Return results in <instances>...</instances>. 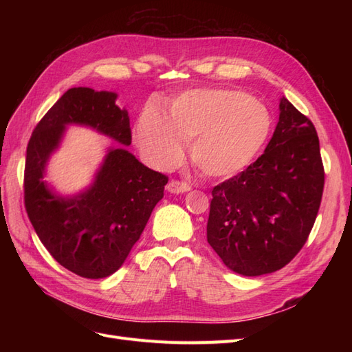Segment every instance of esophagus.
Returning a JSON list of instances; mask_svg holds the SVG:
<instances>
[{
  "mask_svg": "<svg viewBox=\"0 0 352 352\" xmlns=\"http://www.w3.org/2000/svg\"><path fill=\"white\" fill-rule=\"evenodd\" d=\"M190 189V186L186 182H180V180H172V182H168L167 185V190L170 194H184L188 192Z\"/></svg>",
  "mask_w": 352,
  "mask_h": 352,
  "instance_id": "obj_1",
  "label": "esophagus"
}]
</instances>
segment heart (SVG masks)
<instances>
[{
    "mask_svg": "<svg viewBox=\"0 0 352 352\" xmlns=\"http://www.w3.org/2000/svg\"><path fill=\"white\" fill-rule=\"evenodd\" d=\"M272 131L265 105L236 89H190L172 102L170 116L145 109L135 126V141L148 163L172 167L184 157L186 140L190 160L210 177H229L247 167Z\"/></svg>",
    "mask_w": 352,
    "mask_h": 352,
    "instance_id": "b5f03b06",
    "label": "heart"
}]
</instances>
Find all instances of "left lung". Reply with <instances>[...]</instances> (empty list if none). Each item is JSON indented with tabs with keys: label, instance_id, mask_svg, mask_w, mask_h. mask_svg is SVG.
Listing matches in <instances>:
<instances>
[{
	"label": "left lung",
	"instance_id": "left-lung-1",
	"mask_svg": "<svg viewBox=\"0 0 352 352\" xmlns=\"http://www.w3.org/2000/svg\"><path fill=\"white\" fill-rule=\"evenodd\" d=\"M265 151L212 188L207 241L242 276L273 273L301 251L320 207L324 168L311 120L285 97Z\"/></svg>",
	"mask_w": 352,
	"mask_h": 352
}]
</instances>
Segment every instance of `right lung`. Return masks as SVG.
<instances>
[{"mask_svg":"<svg viewBox=\"0 0 352 352\" xmlns=\"http://www.w3.org/2000/svg\"><path fill=\"white\" fill-rule=\"evenodd\" d=\"M116 100V92L69 89L36 124L26 150L25 207L32 226L57 263L87 279L107 278L122 267L168 180L124 146H113L80 194L61 197L48 188L45 167L67 124L131 145L129 116Z\"/></svg>","mask_w":352,"mask_h":352,"instance_id":"obj_1","label":"right lung"}]
</instances>
